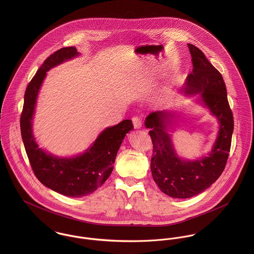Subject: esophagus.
Returning <instances> with one entry per match:
<instances>
[{"mask_svg":"<svg viewBox=\"0 0 254 254\" xmlns=\"http://www.w3.org/2000/svg\"><path fill=\"white\" fill-rule=\"evenodd\" d=\"M132 121H133V125H134V127L136 129H139V128L142 127V120H141V118H139L137 116H133Z\"/></svg>","mask_w":254,"mask_h":254,"instance_id":"1","label":"esophagus"}]
</instances>
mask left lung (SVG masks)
Instances as JSON below:
<instances>
[{
  "label": "left lung",
  "mask_w": 254,
  "mask_h": 254,
  "mask_svg": "<svg viewBox=\"0 0 254 254\" xmlns=\"http://www.w3.org/2000/svg\"><path fill=\"white\" fill-rule=\"evenodd\" d=\"M188 47L193 68L182 90L187 96L199 95L202 105L217 117L220 128L208 156L190 161L177 155L167 133V125L172 123L175 113L155 111L146 116L145 127L150 129L148 134L153 145L150 160L152 178L162 192L175 198L196 195L217 180L225 169L234 131L233 112L221 73L198 48L191 44Z\"/></svg>",
  "instance_id": "8db88e82"
}]
</instances>
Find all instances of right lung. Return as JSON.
Here are the masks:
<instances>
[{
    "label": "right lung",
    "mask_w": 254,
    "mask_h": 254,
    "mask_svg": "<svg viewBox=\"0 0 254 254\" xmlns=\"http://www.w3.org/2000/svg\"><path fill=\"white\" fill-rule=\"evenodd\" d=\"M78 56L75 47L63 48L51 55L29 82L20 115L24 147L37 179L49 189L70 197H81L100 188L113 170L117 151L126 134L134 128L129 119L105 129L84 153L74 157H57L39 148L32 134L37 96L46 73L52 67Z\"/></svg>",
    "instance_id": "1"
}]
</instances>
